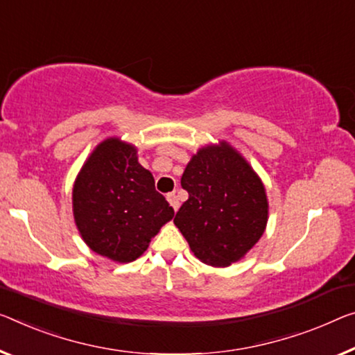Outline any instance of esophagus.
Masks as SVG:
<instances>
[{"label":"esophagus","instance_id":"obj_1","mask_svg":"<svg viewBox=\"0 0 355 355\" xmlns=\"http://www.w3.org/2000/svg\"><path fill=\"white\" fill-rule=\"evenodd\" d=\"M166 198H168V201H170V205L173 206V209H174V211H178V209H179V200H178V195H176V192L168 193V195H166Z\"/></svg>","mask_w":355,"mask_h":355}]
</instances>
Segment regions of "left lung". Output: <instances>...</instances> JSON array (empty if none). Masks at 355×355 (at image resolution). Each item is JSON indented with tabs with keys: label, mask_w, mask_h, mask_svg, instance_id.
<instances>
[{
	"label": "left lung",
	"mask_w": 355,
	"mask_h": 355,
	"mask_svg": "<svg viewBox=\"0 0 355 355\" xmlns=\"http://www.w3.org/2000/svg\"><path fill=\"white\" fill-rule=\"evenodd\" d=\"M189 200L174 217L198 260L225 268L244 259L268 222L265 185L250 163L227 143L206 144L185 166Z\"/></svg>",
	"instance_id": "obj_1"
}]
</instances>
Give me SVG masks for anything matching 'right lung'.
I'll return each instance as SVG.
<instances>
[{"mask_svg":"<svg viewBox=\"0 0 355 355\" xmlns=\"http://www.w3.org/2000/svg\"><path fill=\"white\" fill-rule=\"evenodd\" d=\"M154 176L138 162L136 146L117 136L87 157L73 185V216L94 252L117 263L141 257L152 238L174 217Z\"/></svg>","mask_w":355,"mask_h":355,"instance_id":"1","label":"right lung"}]
</instances>
